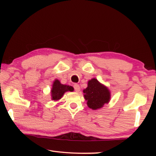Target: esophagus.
I'll return each mask as SVG.
<instances>
[{
  "label": "esophagus",
  "instance_id": "esophagus-1",
  "mask_svg": "<svg viewBox=\"0 0 156 156\" xmlns=\"http://www.w3.org/2000/svg\"><path fill=\"white\" fill-rule=\"evenodd\" d=\"M73 88H74L75 91L76 92H79L80 90V86H79V84H75L74 85H73Z\"/></svg>",
  "mask_w": 156,
  "mask_h": 156
}]
</instances>
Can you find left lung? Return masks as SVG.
<instances>
[{
    "mask_svg": "<svg viewBox=\"0 0 156 156\" xmlns=\"http://www.w3.org/2000/svg\"><path fill=\"white\" fill-rule=\"evenodd\" d=\"M84 98L90 109L96 110L107 104L111 98L110 91L106 86L96 78L88 81L87 87L83 90Z\"/></svg>",
    "mask_w": 156,
    "mask_h": 156,
    "instance_id": "1",
    "label": "left lung"
}]
</instances>
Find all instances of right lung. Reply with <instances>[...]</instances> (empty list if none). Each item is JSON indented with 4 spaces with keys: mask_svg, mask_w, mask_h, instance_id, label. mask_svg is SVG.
Here are the masks:
<instances>
[{
    "mask_svg": "<svg viewBox=\"0 0 156 156\" xmlns=\"http://www.w3.org/2000/svg\"><path fill=\"white\" fill-rule=\"evenodd\" d=\"M73 87L69 85H66L60 83V82L56 79L52 84V88L51 90V100L57 101L62 97L63 95L67 91H73Z\"/></svg>",
    "mask_w": 156,
    "mask_h": 156,
    "instance_id": "right-lung-1",
    "label": "right lung"
}]
</instances>
